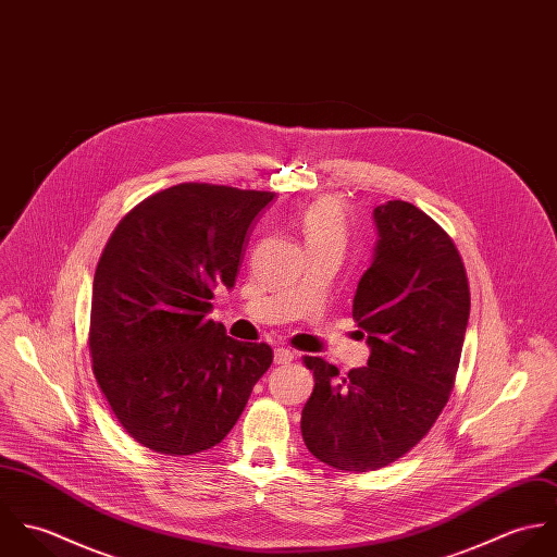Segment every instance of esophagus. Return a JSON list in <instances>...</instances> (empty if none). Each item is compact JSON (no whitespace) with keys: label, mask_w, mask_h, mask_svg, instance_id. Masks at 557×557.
<instances>
[{"label":"esophagus","mask_w":557,"mask_h":557,"mask_svg":"<svg viewBox=\"0 0 557 557\" xmlns=\"http://www.w3.org/2000/svg\"><path fill=\"white\" fill-rule=\"evenodd\" d=\"M292 362H294V351H289L285 347H276L274 349V364L285 367V364H292Z\"/></svg>","instance_id":"esophagus-1"}]
</instances>
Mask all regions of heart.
Returning <instances> with one entry per match:
<instances>
[{"label": "heart", "mask_w": 557, "mask_h": 557, "mask_svg": "<svg viewBox=\"0 0 557 557\" xmlns=\"http://www.w3.org/2000/svg\"><path fill=\"white\" fill-rule=\"evenodd\" d=\"M302 234L309 244H345L347 223L341 201L325 197L311 203L302 216Z\"/></svg>", "instance_id": "b5f03b06"}]
</instances>
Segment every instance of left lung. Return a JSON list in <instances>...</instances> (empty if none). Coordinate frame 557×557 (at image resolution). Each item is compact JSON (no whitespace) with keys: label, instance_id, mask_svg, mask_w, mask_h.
<instances>
[{"label":"left lung","instance_id":"8db88e82","mask_svg":"<svg viewBox=\"0 0 557 557\" xmlns=\"http://www.w3.org/2000/svg\"><path fill=\"white\" fill-rule=\"evenodd\" d=\"M373 219L380 239L351 311L369 362L338 375L305 356L315 377L300 422L305 444L345 472L386 468L429 433L455 388L470 319L468 274L450 236L398 199Z\"/></svg>","mask_w":557,"mask_h":557}]
</instances>
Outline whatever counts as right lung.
I'll use <instances>...</instances> for the list:
<instances>
[{
  "mask_svg": "<svg viewBox=\"0 0 557 557\" xmlns=\"http://www.w3.org/2000/svg\"><path fill=\"white\" fill-rule=\"evenodd\" d=\"M265 190L177 184L135 206L94 274L91 369L115 418L141 446L171 457L208 450L238 422L272 364L208 319L214 287H234Z\"/></svg>",
  "mask_w": 557,
  "mask_h": 557,
  "instance_id": "add662e5",
  "label": "right lung"
}]
</instances>
